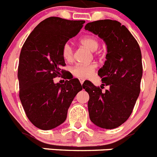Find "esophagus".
Instances as JSON below:
<instances>
[{
	"label": "esophagus",
	"mask_w": 157,
	"mask_h": 157,
	"mask_svg": "<svg viewBox=\"0 0 157 157\" xmlns=\"http://www.w3.org/2000/svg\"><path fill=\"white\" fill-rule=\"evenodd\" d=\"M79 81H80V83H81V84H82V83L84 82V81H85V80L83 79V78H79Z\"/></svg>",
	"instance_id": "obj_1"
}]
</instances>
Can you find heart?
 <instances>
[{"label":"heart","instance_id":"heart-1","mask_svg":"<svg viewBox=\"0 0 157 157\" xmlns=\"http://www.w3.org/2000/svg\"><path fill=\"white\" fill-rule=\"evenodd\" d=\"M79 43L89 50L95 51L99 46V41L94 36H86L82 37ZM62 56L66 62H71L73 59V48L70 44L66 43L62 48ZM97 68V63H91L90 64H76L71 69L72 75L79 78H87L93 75Z\"/></svg>","mask_w":157,"mask_h":157}]
</instances>
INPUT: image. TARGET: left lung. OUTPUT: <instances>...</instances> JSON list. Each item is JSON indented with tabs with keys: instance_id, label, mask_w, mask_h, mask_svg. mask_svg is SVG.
<instances>
[{
	"instance_id": "left-lung-1",
	"label": "left lung",
	"mask_w": 157,
	"mask_h": 157,
	"mask_svg": "<svg viewBox=\"0 0 157 157\" xmlns=\"http://www.w3.org/2000/svg\"><path fill=\"white\" fill-rule=\"evenodd\" d=\"M86 30L98 34L108 48L106 60L98 71L102 86L83 83L90 96V119L98 127L114 129L131 115L139 96L142 76L141 52L138 41L120 22L103 19L87 23ZM105 85L109 89L102 91Z\"/></svg>"
}]
</instances>
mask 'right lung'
Listing matches in <instances>:
<instances>
[{"label":"right lung","instance_id":"add662e5","mask_svg":"<svg viewBox=\"0 0 157 157\" xmlns=\"http://www.w3.org/2000/svg\"><path fill=\"white\" fill-rule=\"evenodd\" d=\"M84 20L48 17L37 25L22 47L18 67L19 98L27 118L41 130H51L65 121L76 94L82 90L77 78L66 79L63 45L79 32Z\"/></svg>","mask_w":157,"mask_h":157}]
</instances>
